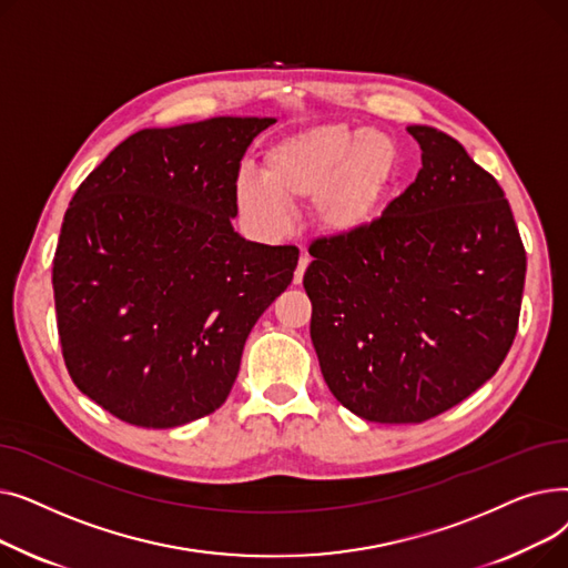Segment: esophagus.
I'll return each mask as SVG.
<instances>
[{"label": "esophagus", "mask_w": 568, "mask_h": 568, "mask_svg": "<svg viewBox=\"0 0 568 568\" xmlns=\"http://www.w3.org/2000/svg\"><path fill=\"white\" fill-rule=\"evenodd\" d=\"M308 262H311V257L306 255V253H302V257H300V264H296V268H294V285H300L302 283V278H304V274H306V266H308Z\"/></svg>", "instance_id": "34e87169"}]
</instances>
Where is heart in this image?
<instances>
[{
	"label": "heart",
	"mask_w": 568,
	"mask_h": 568,
	"mask_svg": "<svg viewBox=\"0 0 568 568\" xmlns=\"http://www.w3.org/2000/svg\"><path fill=\"white\" fill-rule=\"evenodd\" d=\"M398 170L396 142L377 131L320 124L292 133L266 149L262 176L236 179L242 214L268 234L283 232L296 200L315 197L317 221L336 234L362 230Z\"/></svg>",
	"instance_id": "1"
}]
</instances>
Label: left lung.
I'll return each instance as SVG.
<instances>
[{
	"label": "left lung",
	"instance_id": "obj_1",
	"mask_svg": "<svg viewBox=\"0 0 568 568\" xmlns=\"http://www.w3.org/2000/svg\"><path fill=\"white\" fill-rule=\"evenodd\" d=\"M407 133L414 182L371 225L313 242L304 274L324 382L375 424H424L497 373L527 268L497 179L452 135Z\"/></svg>",
	"mask_w": 568,
	"mask_h": 568
}]
</instances>
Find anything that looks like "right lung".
<instances>
[{
    "mask_svg": "<svg viewBox=\"0 0 568 568\" xmlns=\"http://www.w3.org/2000/svg\"><path fill=\"white\" fill-rule=\"evenodd\" d=\"M272 116L144 129L80 184L52 260L57 332L78 389L142 428L219 409L300 248L232 227L236 176Z\"/></svg>",
    "mask_w": 568,
    "mask_h": 568,
    "instance_id": "right-lung-1",
    "label": "right lung"
}]
</instances>
